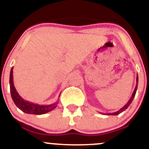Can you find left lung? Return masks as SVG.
<instances>
[{
	"label": "left lung",
	"mask_w": 149,
	"mask_h": 149,
	"mask_svg": "<svg viewBox=\"0 0 149 149\" xmlns=\"http://www.w3.org/2000/svg\"><path fill=\"white\" fill-rule=\"evenodd\" d=\"M136 87H135L134 92H133L132 95V96H131V97H130V99L129 101H128L127 103L123 107L121 108V109H120V110L118 111H116V112H113V113H105L106 115H113V116L118 115L119 113H122L123 111H124L125 110V109H127L128 107H129V106L130 105V104L132 103V102L133 99L134 98L135 95H136V90H137V85H138V75H136Z\"/></svg>",
	"instance_id": "obj_1"
}]
</instances>
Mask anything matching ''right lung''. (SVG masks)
Instances as JSON below:
<instances>
[{
    "instance_id": "right-lung-1",
    "label": "right lung",
    "mask_w": 149,
    "mask_h": 149,
    "mask_svg": "<svg viewBox=\"0 0 149 149\" xmlns=\"http://www.w3.org/2000/svg\"><path fill=\"white\" fill-rule=\"evenodd\" d=\"M13 67L11 69L10 74V93L13 102L15 105L20 110L26 113L36 114V115H41L48 113L57 107L59 102L57 100L55 103L49 104V105H39L38 104H34L33 102H28L24 100L22 97L19 95L17 92L16 89L13 83ZM60 96V95H59Z\"/></svg>"
}]
</instances>
